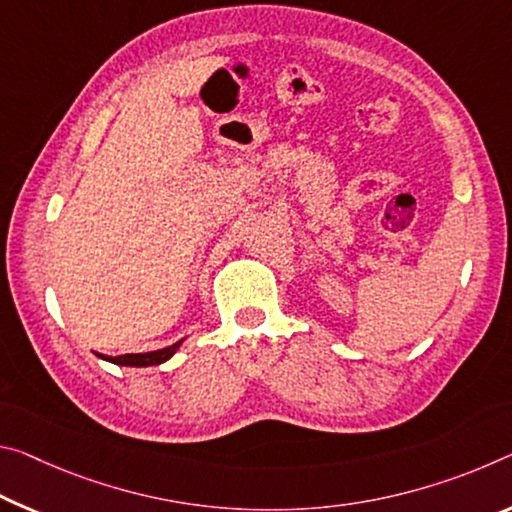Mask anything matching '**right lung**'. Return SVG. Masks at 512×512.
<instances>
[{
    "label": "right lung",
    "mask_w": 512,
    "mask_h": 512,
    "mask_svg": "<svg viewBox=\"0 0 512 512\" xmlns=\"http://www.w3.org/2000/svg\"><path fill=\"white\" fill-rule=\"evenodd\" d=\"M180 344L182 342H177L168 348H161V351H152V353H127V355H116V358H104V355H100V358L109 360L113 364H120V367H150V364H161L173 358Z\"/></svg>",
    "instance_id": "obj_1"
}]
</instances>
